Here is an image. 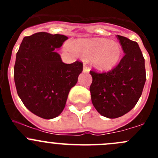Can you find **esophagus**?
Instances as JSON below:
<instances>
[{
	"label": "esophagus",
	"instance_id": "esophagus-1",
	"mask_svg": "<svg viewBox=\"0 0 158 158\" xmlns=\"http://www.w3.org/2000/svg\"><path fill=\"white\" fill-rule=\"evenodd\" d=\"M89 71H90V68H89V66H87L86 65H84V66H83V72H84V73H89Z\"/></svg>",
	"mask_w": 158,
	"mask_h": 158
}]
</instances>
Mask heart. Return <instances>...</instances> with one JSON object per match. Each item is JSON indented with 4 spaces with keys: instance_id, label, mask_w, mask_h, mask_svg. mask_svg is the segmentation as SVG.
<instances>
[{
    "instance_id": "b5f03b06",
    "label": "heart",
    "mask_w": 158,
    "mask_h": 158,
    "mask_svg": "<svg viewBox=\"0 0 158 158\" xmlns=\"http://www.w3.org/2000/svg\"><path fill=\"white\" fill-rule=\"evenodd\" d=\"M65 48L73 54L91 58L92 64L99 71H109L118 63L122 56V46L106 38L79 40L74 44L66 43Z\"/></svg>"
}]
</instances>
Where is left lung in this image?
Returning <instances> with one entry per match:
<instances>
[{
	"label": "left lung",
	"mask_w": 158,
	"mask_h": 158,
	"mask_svg": "<svg viewBox=\"0 0 158 158\" xmlns=\"http://www.w3.org/2000/svg\"><path fill=\"white\" fill-rule=\"evenodd\" d=\"M125 56L107 73L90 71L91 98L100 114L116 118L131 111L139 100L146 81L144 59L138 43L117 35Z\"/></svg>",
	"instance_id": "left-lung-1"
}]
</instances>
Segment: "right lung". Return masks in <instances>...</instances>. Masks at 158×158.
Segmentation results:
<instances>
[{
    "label": "right lung",
    "instance_id": "right-lung-1",
    "mask_svg": "<svg viewBox=\"0 0 158 158\" xmlns=\"http://www.w3.org/2000/svg\"><path fill=\"white\" fill-rule=\"evenodd\" d=\"M67 39L40 32L23 38L17 52L14 77L17 94L27 109L43 118L61 114L82 72V62L66 64L56 52Z\"/></svg>",
    "mask_w": 158,
    "mask_h": 158
}]
</instances>
